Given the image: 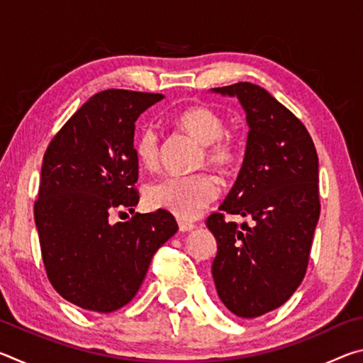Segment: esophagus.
I'll use <instances>...</instances> for the list:
<instances>
[{"instance_id":"1","label":"esophagus","mask_w":363,"mask_h":363,"mask_svg":"<svg viewBox=\"0 0 363 363\" xmlns=\"http://www.w3.org/2000/svg\"><path fill=\"white\" fill-rule=\"evenodd\" d=\"M177 224H179V230L181 232H190V230H194L195 227H196L195 224L187 223V220H182V219L177 220Z\"/></svg>"}]
</instances>
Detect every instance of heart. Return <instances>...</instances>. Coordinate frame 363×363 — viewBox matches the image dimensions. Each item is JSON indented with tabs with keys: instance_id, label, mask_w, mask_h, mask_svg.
Returning <instances> with one entry per match:
<instances>
[{
	"instance_id": "heart-1",
	"label": "heart",
	"mask_w": 363,
	"mask_h": 363,
	"mask_svg": "<svg viewBox=\"0 0 363 363\" xmlns=\"http://www.w3.org/2000/svg\"><path fill=\"white\" fill-rule=\"evenodd\" d=\"M176 123L203 145L201 160L220 171L230 169L240 155V147L225 133V123L216 110L194 106L176 115ZM134 153L145 168L157 167L160 158V133L145 125L134 138ZM219 195L216 177L208 173L168 174L153 181L145 189V201L150 208L164 210L179 219H195Z\"/></svg>"
}]
</instances>
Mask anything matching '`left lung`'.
Returning <instances> with one entry per match:
<instances>
[{"mask_svg":"<svg viewBox=\"0 0 363 363\" xmlns=\"http://www.w3.org/2000/svg\"><path fill=\"white\" fill-rule=\"evenodd\" d=\"M213 91L240 101L250 131L237 181L206 219L218 242L211 272L227 309L255 318L286 303L306 275L320 216L318 158L306 126L261 86ZM224 212L255 224L227 223Z\"/></svg>","mask_w":363,"mask_h":363,"instance_id":"1","label":"left lung"}]
</instances>
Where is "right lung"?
I'll return each mask as SVG.
<instances>
[{
  "label": "right lung",
  "mask_w": 363,
  "mask_h": 363,
  "mask_svg": "<svg viewBox=\"0 0 363 363\" xmlns=\"http://www.w3.org/2000/svg\"><path fill=\"white\" fill-rule=\"evenodd\" d=\"M163 94L107 89L84 102L49 143L33 214L43 262L60 296L113 312L143 285L155 251L177 232L164 210L110 223L138 205L134 123Z\"/></svg>",
  "instance_id": "obj_1"
}]
</instances>
